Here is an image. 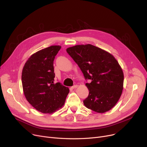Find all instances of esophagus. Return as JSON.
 <instances>
[{"mask_svg": "<svg viewBox=\"0 0 147 147\" xmlns=\"http://www.w3.org/2000/svg\"><path fill=\"white\" fill-rule=\"evenodd\" d=\"M78 85H76V84H75V85H74V86H73L72 87H71V89H75V88H78Z\"/></svg>", "mask_w": 147, "mask_h": 147, "instance_id": "1", "label": "esophagus"}]
</instances>
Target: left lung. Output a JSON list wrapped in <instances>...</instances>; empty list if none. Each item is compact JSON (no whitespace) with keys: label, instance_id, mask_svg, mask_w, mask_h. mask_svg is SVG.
<instances>
[{"label":"left lung","instance_id":"left-lung-1","mask_svg":"<svg viewBox=\"0 0 147 147\" xmlns=\"http://www.w3.org/2000/svg\"><path fill=\"white\" fill-rule=\"evenodd\" d=\"M78 65L89 95L83 101L88 109L98 113L110 110L117 104L123 89L124 74L118 61L110 53L90 44L78 45L66 49Z\"/></svg>","mask_w":147,"mask_h":147}]
</instances>
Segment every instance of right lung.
Wrapping results in <instances>:
<instances>
[{
    "mask_svg": "<svg viewBox=\"0 0 147 147\" xmlns=\"http://www.w3.org/2000/svg\"><path fill=\"white\" fill-rule=\"evenodd\" d=\"M61 48L53 45L32 54L22 71V85L27 101L44 114H51L65 104L69 89L54 83L53 60Z\"/></svg>",
    "mask_w": 147,
    "mask_h": 147,
    "instance_id": "add662e5",
    "label": "right lung"
}]
</instances>
